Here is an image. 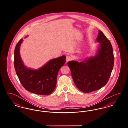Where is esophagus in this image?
Returning a JSON list of instances; mask_svg holds the SVG:
<instances>
[{"label": "esophagus", "instance_id": "1", "mask_svg": "<svg viewBox=\"0 0 128 128\" xmlns=\"http://www.w3.org/2000/svg\"><path fill=\"white\" fill-rule=\"evenodd\" d=\"M72 60V58L70 56H66V62L70 61V60Z\"/></svg>", "mask_w": 128, "mask_h": 128}]
</instances>
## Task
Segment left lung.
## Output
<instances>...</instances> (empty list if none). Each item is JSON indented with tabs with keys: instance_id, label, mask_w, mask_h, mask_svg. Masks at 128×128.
I'll return each instance as SVG.
<instances>
[{
	"instance_id": "left-lung-1",
	"label": "left lung",
	"mask_w": 128,
	"mask_h": 128,
	"mask_svg": "<svg viewBox=\"0 0 128 128\" xmlns=\"http://www.w3.org/2000/svg\"><path fill=\"white\" fill-rule=\"evenodd\" d=\"M96 40L100 44L95 56L82 62H68L74 84L85 93L98 90L106 85L114 66L113 50L110 40L101 30Z\"/></svg>"
}]
</instances>
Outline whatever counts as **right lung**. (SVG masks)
Listing matches in <instances>:
<instances>
[{
    "label": "right lung",
    "instance_id": "right-lung-1",
    "mask_svg": "<svg viewBox=\"0 0 128 128\" xmlns=\"http://www.w3.org/2000/svg\"><path fill=\"white\" fill-rule=\"evenodd\" d=\"M22 41L21 39L18 41L14 50V65L18 79L27 91L37 94L49 95L55 90L58 74L66 62V56L51 60L37 70L28 68L20 56V48Z\"/></svg>",
    "mask_w": 128,
    "mask_h": 128
}]
</instances>
